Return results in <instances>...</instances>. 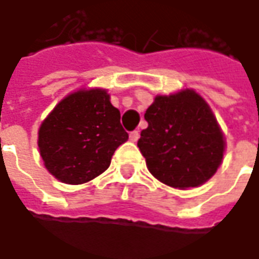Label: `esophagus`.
<instances>
[{
  "label": "esophagus",
  "instance_id": "esophagus-1",
  "mask_svg": "<svg viewBox=\"0 0 259 259\" xmlns=\"http://www.w3.org/2000/svg\"><path fill=\"white\" fill-rule=\"evenodd\" d=\"M129 137H130V142H133V143H135V142H137V140H139L140 133H139L137 130H135V132H132V133H130Z\"/></svg>",
  "mask_w": 259,
  "mask_h": 259
}]
</instances>
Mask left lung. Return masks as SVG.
<instances>
[{
    "instance_id": "left-lung-1",
    "label": "left lung",
    "mask_w": 259,
    "mask_h": 259,
    "mask_svg": "<svg viewBox=\"0 0 259 259\" xmlns=\"http://www.w3.org/2000/svg\"><path fill=\"white\" fill-rule=\"evenodd\" d=\"M137 146L149 171L179 190L198 187L223 163L226 137L208 103L193 89L157 95Z\"/></svg>"
}]
</instances>
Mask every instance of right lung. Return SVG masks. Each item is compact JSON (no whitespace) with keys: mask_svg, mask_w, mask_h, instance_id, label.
<instances>
[{"mask_svg":"<svg viewBox=\"0 0 259 259\" xmlns=\"http://www.w3.org/2000/svg\"><path fill=\"white\" fill-rule=\"evenodd\" d=\"M120 112L106 89H79L65 96L41 123L38 147L49 173L66 184H83L107 167L127 142Z\"/></svg>","mask_w":259,"mask_h":259,"instance_id":"add662e5","label":"right lung"}]
</instances>
